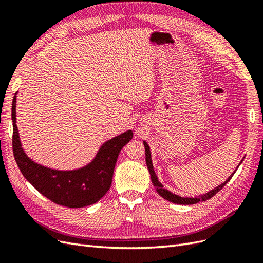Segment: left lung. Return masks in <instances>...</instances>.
<instances>
[{
  "label": "left lung",
  "instance_id": "left-lung-1",
  "mask_svg": "<svg viewBox=\"0 0 263 263\" xmlns=\"http://www.w3.org/2000/svg\"><path fill=\"white\" fill-rule=\"evenodd\" d=\"M143 144H144V149H146V163H147L148 170H149V173H150V177H152V182L154 184L156 191L158 192V194L160 195V197H163L164 199L168 200L170 202H173V203H177V204H194V203H198L199 201H206L208 199L214 197L216 193L219 192L220 190L226 185L227 182L231 180L232 176L234 175V173H235V172H234L233 174L230 177H228L224 183L220 184V185H218L214 190H211V191L206 192L203 195H201L200 198H183V197H180V195L172 193L171 191H168V190L164 189V185L158 181V177H157V175H156V173L154 171L153 160H152V154H150V148L148 146V143L146 141H143ZM241 163H242V161H241Z\"/></svg>",
  "mask_w": 263,
  "mask_h": 263
}]
</instances>
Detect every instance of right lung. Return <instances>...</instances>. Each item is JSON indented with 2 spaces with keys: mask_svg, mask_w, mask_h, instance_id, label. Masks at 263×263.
<instances>
[{
  "mask_svg": "<svg viewBox=\"0 0 263 263\" xmlns=\"http://www.w3.org/2000/svg\"><path fill=\"white\" fill-rule=\"evenodd\" d=\"M15 103L16 93L12 102V147L16 165L26 180L44 197L68 208H82L102 199L110 187L121 149L131 140L133 132L125 131L104 142L95 158L81 168L72 171L48 168L30 159L22 148L15 124Z\"/></svg>",
  "mask_w": 263,
  "mask_h": 263,
  "instance_id": "1",
  "label": "right lung"
}]
</instances>
